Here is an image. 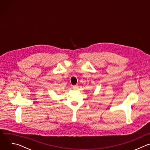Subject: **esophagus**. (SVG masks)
<instances>
[{
  "mask_svg": "<svg viewBox=\"0 0 150 150\" xmlns=\"http://www.w3.org/2000/svg\"><path fill=\"white\" fill-rule=\"evenodd\" d=\"M78 88H79V86L78 85H74V86H73V89L74 90H77L78 89Z\"/></svg>",
  "mask_w": 150,
  "mask_h": 150,
  "instance_id": "esophagus-1",
  "label": "esophagus"
}]
</instances>
